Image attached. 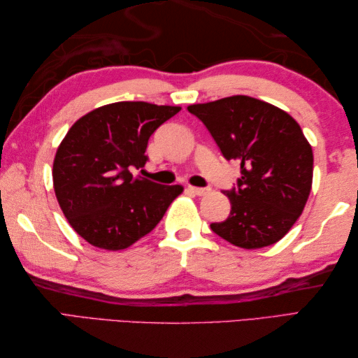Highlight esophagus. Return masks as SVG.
Returning a JSON list of instances; mask_svg holds the SVG:
<instances>
[{
    "mask_svg": "<svg viewBox=\"0 0 358 358\" xmlns=\"http://www.w3.org/2000/svg\"><path fill=\"white\" fill-rule=\"evenodd\" d=\"M187 191L191 192V194H194V195H199V196H203V195L209 194V189H206V187H195V186H189V187H187Z\"/></svg>",
    "mask_w": 358,
    "mask_h": 358,
    "instance_id": "obj_1",
    "label": "esophagus"
}]
</instances>
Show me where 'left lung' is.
Wrapping results in <instances>:
<instances>
[{"instance_id": "1", "label": "left lung", "mask_w": 358, "mask_h": 358, "mask_svg": "<svg viewBox=\"0 0 358 358\" xmlns=\"http://www.w3.org/2000/svg\"><path fill=\"white\" fill-rule=\"evenodd\" d=\"M226 159L240 163L226 191L231 214L210 229L231 245L260 249L280 241L301 215L313 187L314 155L300 124L273 104L248 95L191 104Z\"/></svg>"}]
</instances>
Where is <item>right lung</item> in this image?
Segmentation results:
<instances>
[{"label": "right lung", "mask_w": 358, "mask_h": 358, "mask_svg": "<svg viewBox=\"0 0 358 358\" xmlns=\"http://www.w3.org/2000/svg\"><path fill=\"white\" fill-rule=\"evenodd\" d=\"M180 106L120 101L73 123L53 159V189L67 222L89 245L121 250L159 223L183 186L154 183L132 169L148 162L150 135Z\"/></svg>", "instance_id": "add662e5"}]
</instances>
